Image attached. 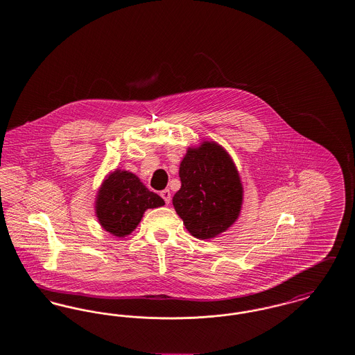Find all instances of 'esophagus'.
I'll return each instance as SVG.
<instances>
[{"label": "esophagus", "instance_id": "34e87169", "mask_svg": "<svg viewBox=\"0 0 355 355\" xmlns=\"http://www.w3.org/2000/svg\"><path fill=\"white\" fill-rule=\"evenodd\" d=\"M161 197L165 200V202L170 203V200H171V193H170L169 189L162 190V191H161Z\"/></svg>", "mask_w": 355, "mask_h": 355}]
</instances>
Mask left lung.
Wrapping results in <instances>:
<instances>
[{
    "mask_svg": "<svg viewBox=\"0 0 355 355\" xmlns=\"http://www.w3.org/2000/svg\"><path fill=\"white\" fill-rule=\"evenodd\" d=\"M181 189L173 206L187 232L211 239L226 232L239 217L243 187L230 154L216 141L189 146L180 165Z\"/></svg>",
    "mask_w": 355,
    "mask_h": 355,
    "instance_id": "1",
    "label": "left lung"
}]
</instances>
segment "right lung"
Here are the masks:
<instances>
[{
    "mask_svg": "<svg viewBox=\"0 0 355 355\" xmlns=\"http://www.w3.org/2000/svg\"><path fill=\"white\" fill-rule=\"evenodd\" d=\"M164 205L165 201L135 174L117 169L105 177L98 189L96 217L105 232L121 238L135 232L148 209Z\"/></svg>",
    "mask_w": 355,
    "mask_h": 355,
    "instance_id": "add662e5",
    "label": "right lung"
}]
</instances>
